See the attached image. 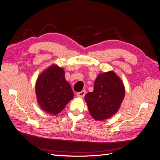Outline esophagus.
Here are the masks:
<instances>
[{
	"label": "esophagus",
	"instance_id": "esophagus-1",
	"mask_svg": "<svg viewBox=\"0 0 160 160\" xmlns=\"http://www.w3.org/2000/svg\"><path fill=\"white\" fill-rule=\"evenodd\" d=\"M85 94H86V90H82L81 92H79L77 93V97L80 98H83Z\"/></svg>",
	"mask_w": 160,
	"mask_h": 160
}]
</instances>
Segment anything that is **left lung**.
<instances>
[{
  "mask_svg": "<svg viewBox=\"0 0 160 160\" xmlns=\"http://www.w3.org/2000/svg\"><path fill=\"white\" fill-rule=\"evenodd\" d=\"M125 86L113 71L99 74L94 91L85 97L90 113L97 120H104L118 112L125 97Z\"/></svg>",
  "mask_w": 160,
  "mask_h": 160,
  "instance_id": "obj_1",
  "label": "left lung"
}]
</instances>
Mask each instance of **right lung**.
Returning <instances> with one entry per match:
<instances>
[{
    "mask_svg": "<svg viewBox=\"0 0 160 160\" xmlns=\"http://www.w3.org/2000/svg\"><path fill=\"white\" fill-rule=\"evenodd\" d=\"M35 93L42 110L51 115L61 112L74 97L70 85L65 79L62 68L52 65L38 78Z\"/></svg>",
    "mask_w": 160,
    "mask_h": 160,
    "instance_id": "add662e5",
    "label": "right lung"
}]
</instances>
